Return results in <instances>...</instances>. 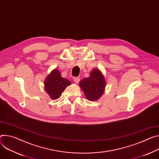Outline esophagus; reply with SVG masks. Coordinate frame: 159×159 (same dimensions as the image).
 Here are the masks:
<instances>
[{
    "label": "esophagus",
    "mask_w": 159,
    "mask_h": 159,
    "mask_svg": "<svg viewBox=\"0 0 159 159\" xmlns=\"http://www.w3.org/2000/svg\"><path fill=\"white\" fill-rule=\"evenodd\" d=\"M74 81L75 84H78L80 81V79L79 77H74Z\"/></svg>",
    "instance_id": "34e87169"
}]
</instances>
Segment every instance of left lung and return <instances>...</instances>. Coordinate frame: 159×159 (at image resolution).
<instances>
[{"label": "left lung", "mask_w": 159, "mask_h": 159, "mask_svg": "<svg viewBox=\"0 0 159 159\" xmlns=\"http://www.w3.org/2000/svg\"><path fill=\"white\" fill-rule=\"evenodd\" d=\"M106 80L102 72L98 68H94L89 77L83 79L79 85L85 98L89 101H96L102 96L106 87Z\"/></svg>", "instance_id": "left-lung-1"}]
</instances>
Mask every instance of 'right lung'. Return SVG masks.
<instances>
[{
  "label": "right lung",
  "mask_w": 159,
  "mask_h": 159,
  "mask_svg": "<svg viewBox=\"0 0 159 159\" xmlns=\"http://www.w3.org/2000/svg\"><path fill=\"white\" fill-rule=\"evenodd\" d=\"M44 89L52 99H58L67 86L71 84L68 80L61 77L60 70L54 69L44 80Z\"/></svg>",
  "instance_id": "add662e5"
}]
</instances>
